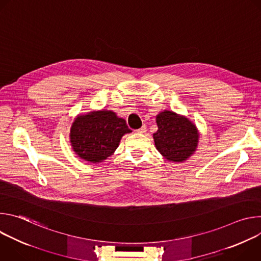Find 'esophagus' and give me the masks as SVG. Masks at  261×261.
Wrapping results in <instances>:
<instances>
[{"mask_svg": "<svg viewBox=\"0 0 261 261\" xmlns=\"http://www.w3.org/2000/svg\"><path fill=\"white\" fill-rule=\"evenodd\" d=\"M145 131H146V125H145V124H143V125L137 130L138 133H144Z\"/></svg>", "mask_w": 261, "mask_h": 261, "instance_id": "1", "label": "esophagus"}]
</instances>
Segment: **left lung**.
Instances as JSON below:
<instances>
[{
	"mask_svg": "<svg viewBox=\"0 0 261 261\" xmlns=\"http://www.w3.org/2000/svg\"><path fill=\"white\" fill-rule=\"evenodd\" d=\"M157 125L155 144L167 160L181 162L195 152L198 133L195 125L188 119L165 110L157 116Z\"/></svg>",
	"mask_w": 261,
	"mask_h": 261,
	"instance_id": "1",
	"label": "left lung"
}]
</instances>
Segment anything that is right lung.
<instances>
[{
  "label": "right lung",
  "instance_id": "right-lung-1",
  "mask_svg": "<svg viewBox=\"0 0 261 261\" xmlns=\"http://www.w3.org/2000/svg\"><path fill=\"white\" fill-rule=\"evenodd\" d=\"M131 130L113 111H95L79 116L72 124L70 141L82 159L97 163L113 155L122 136Z\"/></svg>",
  "mask_w": 261,
  "mask_h": 261
}]
</instances>
